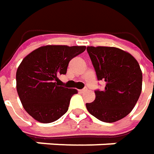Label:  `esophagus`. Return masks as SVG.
Returning a JSON list of instances; mask_svg holds the SVG:
<instances>
[{
	"mask_svg": "<svg viewBox=\"0 0 154 154\" xmlns=\"http://www.w3.org/2000/svg\"><path fill=\"white\" fill-rule=\"evenodd\" d=\"M87 90V88H82V89H79L78 91L80 92V93H83V92H85Z\"/></svg>",
	"mask_w": 154,
	"mask_h": 154,
	"instance_id": "obj_1",
	"label": "esophagus"
}]
</instances>
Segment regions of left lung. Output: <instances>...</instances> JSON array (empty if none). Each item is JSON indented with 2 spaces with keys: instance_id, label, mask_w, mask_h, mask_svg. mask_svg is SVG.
Listing matches in <instances>:
<instances>
[{
  "instance_id": "8db88e82",
  "label": "left lung",
  "mask_w": 154,
  "mask_h": 154,
  "mask_svg": "<svg viewBox=\"0 0 154 154\" xmlns=\"http://www.w3.org/2000/svg\"><path fill=\"white\" fill-rule=\"evenodd\" d=\"M99 81L106 82L103 90H95V100L86 103L89 113L106 123L124 119L140 97L142 73L130 54L113 47H87Z\"/></svg>"
}]
</instances>
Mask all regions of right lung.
I'll use <instances>...</instances> for the list:
<instances>
[{"label": "right lung", "mask_w": 154, "mask_h": 154, "mask_svg": "<svg viewBox=\"0 0 154 154\" xmlns=\"http://www.w3.org/2000/svg\"><path fill=\"white\" fill-rule=\"evenodd\" d=\"M85 49V46H43L22 60L16 72L17 91L25 111L36 121L52 123L66 112L77 90L63 87L58 77L66 74L71 60Z\"/></svg>", "instance_id": "1"}]
</instances>
